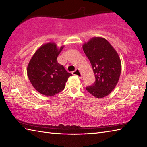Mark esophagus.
<instances>
[{
  "instance_id": "34e87169",
  "label": "esophagus",
  "mask_w": 147,
  "mask_h": 147,
  "mask_svg": "<svg viewBox=\"0 0 147 147\" xmlns=\"http://www.w3.org/2000/svg\"><path fill=\"white\" fill-rule=\"evenodd\" d=\"M73 74H74V75H76L78 76V78H82V74L80 72V71L78 70V69H76L75 71L73 72Z\"/></svg>"
}]
</instances>
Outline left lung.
<instances>
[{
    "instance_id": "8db88e82",
    "label": "left lung",
    "mask_w": 147,
    "mask_h": 147,
    "mask_svg": "<svg viewBox=\"0 0 147 147\" xmlns=\"http://www.w3.org/2000/svg\"><path fill=\"white\" fill-rule=\"evenodd\" d=\"M82 47L96 79L86 90L97 98L108 96L115 88L121 75V61L118 53L106 39L100 37L91 38Z\"/></svg>"
}]
</instances>
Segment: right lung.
I'll list each match as a JSON object with an SVG mask.
<instances>
[{
    "instance_id": "1",
    "label": "right lung",
    "mask_w": 147,
    "mask_h": 147,
    "mask_svg": "<svg viewBox=\"0 0 147 147\" xmlns=\"http://www.w3.org/2000/svg\"><path fill=\"white\" fill-rule=\"evenodd\" d=\"M64 45L60 48L54 42L41 45L32 57L27 67V75L37 91L45 96H54L63 90L72 74L57 61Z\"/></svg>"
}]
</instances>
